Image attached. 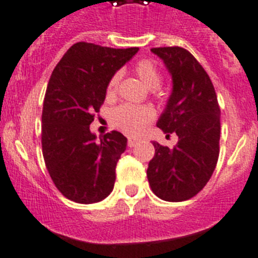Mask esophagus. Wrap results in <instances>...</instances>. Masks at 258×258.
Masks as SVG:
<instances>
[{"instance_id":"esophagus-1","label":"esophagus","mask_w":258,"mask_h":258,"mask_svg":"<svg viewBox=\"0 0 258 258\" xmlns=\"http://www.w3.org/2000/svg\"><path fill=\"white\" fill-rule=\"evenodd\" d=\"M139 142H140V139H136V138H128V147H134Z\"/></svg>"}]
</instances>
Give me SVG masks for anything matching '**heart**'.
Wrapping results in <instances>:
<instances>
[{
	"label": "heart",
	"mask_w": 258,
	"mask_h": 258,
	"mask_svg": "<svg viewBox=\"0 0 258 258\" xmlns=\"http://www.w3.org/2000/svg\"><path fill=\"white\" fill-rule=\"evenodd\" d=\"M134 72L148 89H157L161 84L162 76L159 67L155 61L149 59H143L134 67ZM120 75L115 73L110 77L106 85V97L114 98L118 93ZM156 111L149 106H133L122 105L116 107L111 114V120L116 128L122 130L128 135H139L147 124L155 119Z\"/></svg>",
	"instance_id": "obj_1"
}]
</instances>
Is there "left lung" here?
Masks as SVG:
<instances>
[{"label": "left lung", "instance_id": "8db88e82", "mask_svg": "<svg viewBox=\"0 0 258 258\" xmlns=\"http://www.w3.org/2000/svg\"><path fill=\"white\" fill-rule=\"evenodd\" d=\"M172 75L173 92L157 127L177 134L173 148L153 142L155 156L147 177L162 201L182 202L196 197L213 176L220 139V107L215 89L198 60L182 47H157Z\"/></svg>", "mask_w": 258, "mask_h": 258}]
</instances>
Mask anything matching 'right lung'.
<instances>
[{"label":"right lung","instance_id":"obj_1","mask_svg":"<svg viewBox=\"0 0 258 258\" xmlns=\"http://www.w3.org/2000/svg\"><path fill=\"white\" fill-rule=\"evenodd\" d=\"M138 51L79 42L52 72L43 102V157L57 190L73 202H99L114 189L127 139L111 131L96 140L89 125L103 105L110 77Z\"/></svg>","mask_w":258,"mask_h":258}]
</instances>
